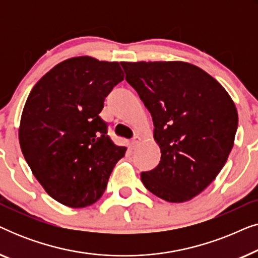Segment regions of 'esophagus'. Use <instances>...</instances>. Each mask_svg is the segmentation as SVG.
I'll list each match as a JSON object with an SVG mask.
<instances>
[{
  "label": "esophagus",
  "instance_id": "1",
  "mask_svg": "<svg viewBox=\"0 0 258 258\" xmlns=\"http://www.w3.org/2000/svg\"><path fill=\"white\" fill-rule=\"evenodd\" d=\"M141 141H142V139H141L140 136H135V137H134V139L132 140V146H133V147H136L137 144L141 143Z\"/></svg>",
  "mask_w": 258,
  "mask_h": 258
}]
</instances>
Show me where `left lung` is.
Here are the masks:
<instances>
[{"label":"left lung","instance_id":"1","mask_svg":"<svg viewBox=\"0 0 258 258\" xmlns=\"http://www.w3.org/2000/svg\"><path fill=\"white\" fill-rule=\"evenodd\" d=\"M154 122L161 161L141 174L160 199L182 203L220 174L234 147L238 115L227 90L199 67L182 61L121 62Z\"/></svg>","mask_w":258,"mask_h":258}]
</instances>
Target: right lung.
Segmentation results:
<instances>
[{
	"label": "right lung",
	"instance_id": "1",
	"mask_svg": "<svg viewBox=\"0 0 258 258\" xmlns=\"http://www.w3.org/2000/svg\"><path fill=\"white\" fill-rule=\"evenodd\" d=\"M123 79L118 62L72 57L49 70L27 98L21 150L48 195L67 207L84 208L100 200L124 156L126 148L109 139L98 115Z\"/></svg>",
	"mask_w": 258,
	"mask_h": 258
}]
</instances>
